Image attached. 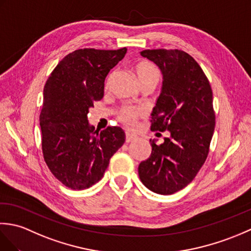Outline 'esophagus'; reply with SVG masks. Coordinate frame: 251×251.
<instances>
[{
	"mask_svg": "<svg viewBox=\"0 0 251 251\" xmlns=\"http://www.w3.org/2000/svg\"><path fill=\"white\" fill-rule=\"evenodd\" d=\"M137 136L135 134H132L130 131H126V142H130L132 140H136L137 139Z\"/></svg>",
	"mask_w": 251,
	"mask_h": 251,
	"instance_id": "1",
	"label": "esophagus"
}]
</instances>
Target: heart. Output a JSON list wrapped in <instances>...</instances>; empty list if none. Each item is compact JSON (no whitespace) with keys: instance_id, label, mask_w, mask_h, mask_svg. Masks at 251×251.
<instances>
[{"instance_id":"b5f03b06","label":"heart","mask_w":251,"mask_h":251,"mask_svg":"<svg viewBox=\"0 0 251 251\" xmlns=\"http://www.w3.org/2000/svg\"><path fill=\"white\" fill-rule=\"evenodd\" d=\"M135 72L137 74L138 81L139 83L143 82H153L157 84L159 79V73L157 68L153 65L152 62L142 60L139 61L135 66ZM141 114V110L139 109H130L125 108L121 112L120 120L127 126L134 125L136 117Z\"/></svg>"}]
</instances>
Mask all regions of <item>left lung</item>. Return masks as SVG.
<instances>
[{
	"instance_id": "1",
	"label": "left lung",
	"mask_w": 251,
	"mask_h": 251,
	"mask_svg": "<svg viewBox=\"0 0 251 251\" xmlns=\"http://www.w3.org/2000/svg\"><path fill=\"white\" fill-rule=\"evenodd\" d=\"M163 75L151 113L152 130L169 131L162 145L138 167L141 182L154 193L170 195L185 188L205 163L215 130L212 90L193 57L178 50H146Z\"/></svg>"
}]
</instances>
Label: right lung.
<instances>
[{
	"mask_svg": "<svg viewBox=\"0 0 251 251\" xmlns=\"http://www.w3.org/2000/svg\"><path fill=\"white\" fill-rule=\"evenodd\" d=\"M127 51L84 49L58 63L44 86L40 115L42 150L51 174L72 190L88 189L103 177L110 158L124 145L121 127L95 130L88 112L102 99L104 81Z\"/></svg>",
	"mask_w": 251,
	"mask_h": 251,
	"instance_id": "obj_1",
	"label": "right lung"
}]
</instances>
